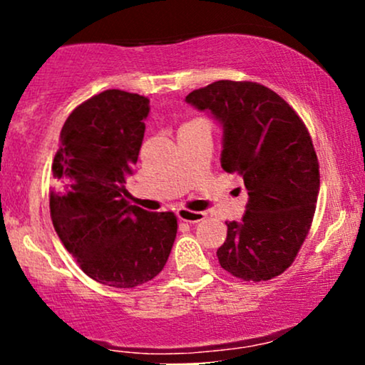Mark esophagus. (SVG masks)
I'll list each match as a JSON object with an SVG mask.
<instances>
[{
  "label": "esophagus",
  "mask_w": 365,
  "mask_h": 365,
  "mask_svg": "<svg viewBox=\"0 0 365 365\" xmlns=\"http://www.w3.org/2000/svg\"><path fill=\"white\" fill-rule=\"evenodd\" d=\"M177 216L180 221H185V223H199L206 217V212L202 211H188V209L180 207L177 209Z\"/></svg>",
  "instance_id": "34e87169"
}]
</instances>
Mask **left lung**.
Here are the masks:
<instances>
[{
	"mask_svg": "<svg viewBox=\"0 0 365 365\" xmlns=\"http://www.w3.org/2000/svg\"><path fill=\"white\" fill-rule=\"evenodd\" d=\"M223 128L221 168L244 177L240 221H226L221 267L247 282L282 274L311 228L319 163L304 121L276 92L255 82L217 81L187 96Z\"/></svg>",
	"mask_w": 365,
	"mask_h": 365,
	"instance_id": "left-lung-1",
	"label": "left lung"
}]
</instances>
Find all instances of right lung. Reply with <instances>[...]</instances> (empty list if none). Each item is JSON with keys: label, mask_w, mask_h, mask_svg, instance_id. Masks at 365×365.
<instances>
[{"label": "right lung", "mask_w": 365, "mask_h": 365, "mask_svg": "<svg viewBox=\"0 0 365 365\" xmlns=\"http://www.w3.org/2000/svg\"><path fill=\"white\" fill-rule=\"evenodd\" d=\"M149 99L104 91L63 125L49 192L53 226L82 271L115 288H135L161 273L177 237L173 212L125 200L149 115Z\"/></svg>", "instance_id": "obj_1"}]
</instances>
